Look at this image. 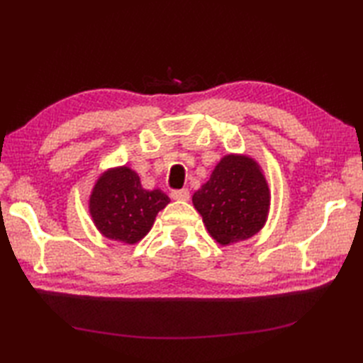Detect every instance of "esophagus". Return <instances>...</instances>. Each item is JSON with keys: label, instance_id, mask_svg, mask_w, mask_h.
Wrapping results in <instances>:
<instances>
[{"label": "esophagus", "instance_id": "obj_1", "mask_svg": "<svg viewBox=\"0 0 363 363\" xmlns=\"http://www.w3.org/2000/svg\"><path fill=\"white\" fill-rule=\"evenodd\" d=\"M189 196H190L189 189H179V190L172 191V198L177 199V201H187Z\"/></svg>", "mask_w": 363, "mask_h": 363}]
</instances>
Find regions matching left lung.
Masks as SVG:
<instances>
[{
  "mask_svg": "<svg viewBox=\"0 0 363 363\" xmlns=\"http://www.w3.org/2000/svg\"><path fill=\"white\" fill-rule=\"evenodd\" d=\"M191 199L209 234L218 243L229 245L246 240L264 228L269 189L256 162L229 154Z\"/></svg>",
  "mask_w": 363,
  "mask_h": 363,
  "instance_id": "left-lung-1",
  "label": "left lung"
}]
</instances>
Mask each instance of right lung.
I'll return each mask as SVG.
<instances>
[{"instance_id": "obj_1", "label": "right lung", "mask_w": 363, "mask_h": 363, "mask_svg": "<svg viewBox=\"0 0 363 363\" xmlns=\"http://www.w3.org/2000/svg\"><path fill=\"white\" fill-rule=\"evenodd\" d=\"M169 203L162 190H145L140 177L128 167L106 172L90 196V215L104 237L137 243L150 233L159 211Z\"/></svg>"}]
</instances>
